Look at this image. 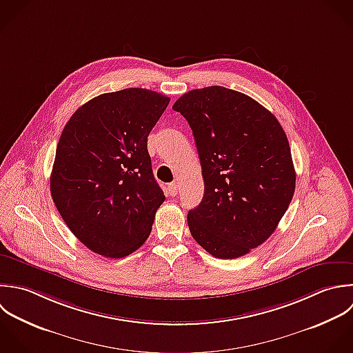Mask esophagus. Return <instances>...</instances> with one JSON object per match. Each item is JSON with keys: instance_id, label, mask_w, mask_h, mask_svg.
<instances>
[{"instance_id": "1", "label": "esophagus", "mask_w": 353, "mask_h": 353, "mask_svg": "<svg viewBox=\"0 0 353 353\" xmlns=\"http://www.w3.org/2000/svg\"><path fill=\"white\" fill-rule=\"evenodd\" d=\"M168 191H169V195H170V196H176L177 192H179V185H177L176 183H170V184L168 185Z\"/></svg>"}]
</instances>
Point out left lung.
<instances>
[{
    "mask_svg": "<svg viewBox=\"0 0 353 353\" xmlns=\"http://www.w3.org/2000/svg\"><path fill=\"white\" fill-rule=\"evenodd\" d=\"M173 110L190 123L205 195L187 221L216 259H238L276 230L296 190L288 136L275 115L245 93L208 86L184 93Z\"/></svg>",
    "mask_w": 353,
    "mask_h": 353,
    "instance_id": "obj_1",
    "label": "left lung"
}]
</instances>
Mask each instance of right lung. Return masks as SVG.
<instances>
[{
    "instance_id": "right-lung-1",
    "label": "right lung",
    "mask_w": 353,
    "mask_h": 353,
    "mask_svg": "<svg viewBox=\"0 0 353 353\" xmlns=\"http://www.w3.org/2000/svg\"><path fill=\"white\" fill-rule=\"evenodd\" d=\"M169 101L143 88L103 93L81 105L61 132L50 195L70 231L100 256L126 257L151 234L165 195L147 137Z\"/></svg>"
}]
</instances>
